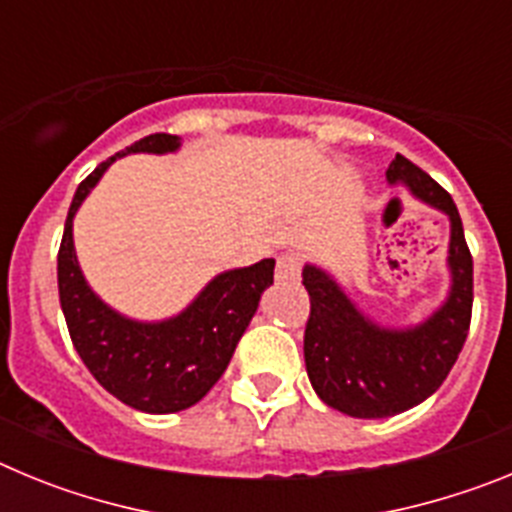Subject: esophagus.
Returning <instances> with one entry per match:
<instances>
[{
    "mask_svg": "<svg viewBox=\"0 0 512 512\" xmlns=\"http://www.w3.org/2000/svg\"><path fill=\"white\" fill-rule=\"evenodd\" d=\"M300 266H302V259L300 253H282L277 259V279H297V274H300Z\"/></svg>",
    "mask_w": 512,
    "mask_h": 512,
    "instance_id": "obj_1",
    "label": "esophagus"
}]
</instances>
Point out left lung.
Masks as SVG:
<instances>
[{
  "label": "left lung",
  "instance_id": "8db88e82",
  "mask_svg": "<svg viewBox=\"0 0 512 512\" xmlns=\"http://www.w3.org/2000/svg\"><path fill=\"white\" fill-rule=\"evenodd\" d=\"M387 179L449 215L451 292L446 305L423 325L390 330L366 320L325 271L305 266L307 377L325 405L351 418H390L431 397L459 359L472 323V253L451 194L400 153Z\"/></svg>",
  "mask_w": 512,
  "mask_h": 512
}]
</instances>
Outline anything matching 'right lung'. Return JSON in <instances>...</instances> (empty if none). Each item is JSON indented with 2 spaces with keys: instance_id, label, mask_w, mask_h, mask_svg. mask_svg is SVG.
Listing matches in <instances>:
<instances>
[{
  "instance_id": "add662e5",
  "label": "right lung",
  "mask_w": 512,
  "mask_h": 512,
  "mask_svg": "<svg viewBox=\"0 0 512 512\" xmlns=\"http://www.w3.org/2000/svg\"><path fill=\"white\" fill-rule=\"evenodd\" d=\"M179 146L169 133H153L102 161L79 184L58 248V297L74 348L104 390L143 413H179L200 402L223 377L243 330L274 282V259L225 271L176 318L135 323L104 305L87 287L76 264L71 223L99 176L117 156L135 151L166 153Z\"/></svg>"
}]
</instances>
